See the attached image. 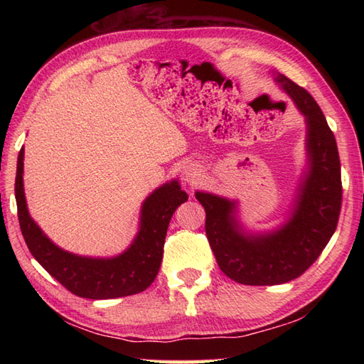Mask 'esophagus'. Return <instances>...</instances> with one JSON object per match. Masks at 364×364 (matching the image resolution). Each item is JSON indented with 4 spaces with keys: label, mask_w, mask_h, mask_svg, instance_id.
Segmentation results:
<instances>
[{
    "label": "esophagus",
    "mask_w": 364,
    "mask_h": 364,
    "mask_svg": "<svg viewBox=\"0 0 364 364\" xmlns=\"http://www.w3.org/2000/svg\"><path fill=\"white\" fill-rule=\"evenodd\" d=\"M181 180L184 184H197L200 180V170L196 164H184L181 167Z\"/></svg>",
    "instance_id": "34e87169"
}]
</instances>
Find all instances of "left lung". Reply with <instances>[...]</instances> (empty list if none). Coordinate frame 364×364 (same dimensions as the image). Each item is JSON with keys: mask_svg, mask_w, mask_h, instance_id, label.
Masks as SVG:
<instances>
[{"mask_svg": "<svg viewBox=\"0 0 364 364\" xmlns=\"http://www.w3.org/2000/svg\"><path fill=\"white\" fill-rule=\"evenodd\" d=\"M272 76L306 125V166L284 222L270 231H250L239 218L237 200L196 192L205 208L206 236L220 270L250 286L288 283L304 274L333 236L343 198L338 146L321 107L284 75Z\"/></svg>", "mask_w": 364, "mask_h": 364, "instance_id": "left-lung-1", "label": "left lung"}]
</instances>
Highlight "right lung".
I'll return each mask as SVG.
<instances>
[{
	"instance_id": "add662e5",
	"label": "right lung",
	"mask_w": 364,
	"mask_h": 364,
	"mask_svg": "<svg viewBox=\"0 0 364 364\" xmlns=\"http://www.w3.org/2000/svg\"><path fill=\"white\" fill-rule=\"evenodd\" d=\"M23 159L25 149L18 153L15 200L21 235L38 264L75 296L84 299H117L149 288L159 272L168 222L176 208L188 200L176 178L144 200L137 233L127 250L109 258L82 257L60 249L31 218L23 188Z\"/></svg>"
}]
</instances>
